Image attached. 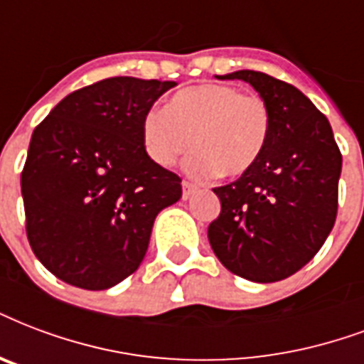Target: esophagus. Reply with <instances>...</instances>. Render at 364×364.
<instances>
[{
	"label": "esophagus",
	"instance_id": "34e87169",
	"mask_svg": "<svg viewBox=\"0 0 364 364\" xmlns=\"http://www.w3.org/2000/svg\"><path fill=\"white\" fill-rule=\"evenodd\" d=\"M181 185H183V198L187 200V198H191V194L196 191V185H194V183H191V181H183Z\"/></svg>",
	"mask_w": 364,
	"mask_h": 364
}]
</instances>
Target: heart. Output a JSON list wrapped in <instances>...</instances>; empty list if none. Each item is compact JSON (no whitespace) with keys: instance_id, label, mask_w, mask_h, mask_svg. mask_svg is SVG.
Listing matches in <instances>:
<instances>
[{"instance_id":"heart-1","label":"heart","mask_w":364,"mask_h":364,"mask_svg":"<svg viewBox=\"0 0 364 364\" xmlns=\"http://www.w3.org/2000/svg\"><path fill=\"white\" fill-rule=\"evenodd\" d=\"M271 137L267 102L227 83L177 91L168 108L146 110L141 139L152 162L170 168L191 149L185 170L193 176L240 177L263 156Z\"/></svg>"}]
</instances>
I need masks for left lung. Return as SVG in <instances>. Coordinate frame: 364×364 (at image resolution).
<instances>
[{"instance_id": "1", "label": "left lung", "mask_w": 364, "mask_h": 364, "mask_svg": "<svg viewBox=\"0 0 364 364\" xmlns=\"http://www.w3.org/2000/svg\"><path fill=\"white\" fill-rule=\"evenodd\" d=\"M218 77L244 80L259 93L271 137L248 173L213 188L221 212L208 238L231 273L282 281L311 262L334 227L342 152L326 116L294 85L254 70Z\"/></svg>"}]
</instances>
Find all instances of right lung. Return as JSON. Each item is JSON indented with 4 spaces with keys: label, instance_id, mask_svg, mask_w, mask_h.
I'll list each match as a JSON object with an SVG mask.
<instances>
[{
    "label": "right lung",
    "instance_id": "obj_1",
    "mask_svg": "<svg viewBox=\"0 0 364 364\" xmlns=\"http://www.w3.org/2000/svg\"><path fill=\"white\" fill-rule=\"evenodd\" d=\"M176 82L116 76L74 91L36 127L21 176L28 242L57 279L107 290L143 262L181 179L152 162L141 122Z\"/></svg>",
    "mask_w": 364,
    "mask_h": 364
}]
</instances>
